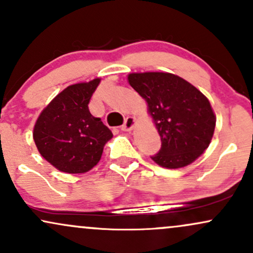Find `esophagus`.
<instances>
[{
	"label": "esophagus",
	"instance_id": "34e87169",
	"mask_svg": "<svg viewBox=\"0 0 253 253\" xmlns=\"http://www.w3.org/2000/svg\"><path fill=\"white\" fill-rule=\"evenodd\" d=\"M135 123H136L135 118H133V117H127L126 120H125L124 125H123V127H121V129L125 130V132H129V130L133 129V127H134Z\"/></svg>",
	"mask_w": 253,
	"mask_h": 253
}]
</instances>
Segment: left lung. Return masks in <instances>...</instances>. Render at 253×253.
Instances as JSON below:
<instances>
[{
    "label": "left lung",
    "mask_w": 253,
    "mask_h": 253,
    "mask_svg": "<svg viewBox=\"0 0 253 253\" xmlns=\"http://www.w3.org/2000/svg\"><path fill=\"white\" fill-rule=\"evenodd\" d=\"M129 85L146 101L161 135L152 161L167 169L195 162L210 146L216 118L208 98L193 84L169 72L129 74Z\"/></svg>",
    "instance_id": "1"
}]
</instances>
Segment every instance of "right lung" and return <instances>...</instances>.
<instances>
[{
    "label": "right lung",
    "instance_id": "obj_1",
    "mask_svg": "<svg viewBox=\"0 0 253 253\" xmlns=\"http://www.w3.org/2000/svg\"><path fill=\"white\" fill-rule=\"evenodd\" d=\"M100 78L69 85L40 113L34 125L37 149L48 163L66 173H84L100 162L112 132L89 112Z\"/></svg>",
    "mask_w": 253,
    "mask_h": 253
}]
</instances>
